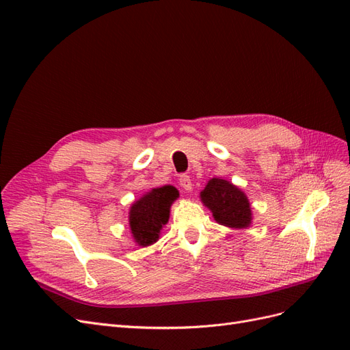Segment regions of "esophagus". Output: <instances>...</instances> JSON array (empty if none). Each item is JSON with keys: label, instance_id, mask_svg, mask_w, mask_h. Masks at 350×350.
Segmentation results:
<instances>
[{"label": "esophagus", "instance_id": "1", "mask_svg": "<svg viewBox=\"0 0 350 350\" xmlns=\"http://www.w3.org/2000/svg\"><path fill=\"white\" fill-rule=\"evenodd\" d=\"M179 185H181L185 191H191L193 188V183H191V178H189L188 175H181L179 176Z\"/></svg>", "mask_w": 350, "mask_h": 350}]
</instances>
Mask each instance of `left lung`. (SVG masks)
Here are the masks:
<instances>
[{"label": "left lung", "mask_w": 350, "mask_h": 350, "mask_svg": "<svg viewBox=\"0 0 350 350\" xmlns=\"http://www.w3.org/2000/svg\"><path fill=\"white\" fill-rule=\"evenodd\" d=\"M200 196L219 224L229 228H247L251 224L248 198L225 179H210Z\"/></svg>", "instance_id": "1"}]
</instances>
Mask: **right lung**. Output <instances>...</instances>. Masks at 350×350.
<instances>
[{"label":"right lung","mask_w":350,"mask_h":350,"mask_svg":"<svg viewBox=\"0 0 350 350\" xmlns=\"http://www.w3.org/2000/svg\"><path fill=\"white\" fill-rule=\"evenodd\" d=\"M178 191L172 185L154 188L135 201L130 211V228L135 242L147 247L156 242L161 229L169 219V208L176 200Z\"/></svg>","instance_id":"right-lung-1"}]
</instances>
